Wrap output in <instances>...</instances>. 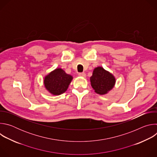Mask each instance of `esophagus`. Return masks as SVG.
Segmentation results:
<instances>
[{
  "label": "esophagus",
  "mask_w": 157,
  "mask_h": 157,
  "mask_svg": "<svg viewBox=\"0 0 157 157\" xmlns=\"http://www.w3.org/2000/svg\"><path fill=\"white\" fill-rule=\"evenodd\" d=\"M78 75L81 77H82V78H86V75L84 73H79Z\"/></svg>",
  "instance_id": "obj_1"
}]
</instances>
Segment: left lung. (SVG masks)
Segmentation results:
<instances>
[{"label":"left lung","instance_id":"8db88e82","mask_svg":"<svg viewBox=\"0 0 157 157\" xmlns=\"http://www.w3.org/2000/svg\"><path fill=\"white\" fill-rule=\"evenodd\" d=\"M90 81L94 91L97 94L104 95L114 87L116 78L113 74L105 70L102 67L98 66L94 69Z\"/></svg>","mask_w":157,"mask_h":157}]
</instances>
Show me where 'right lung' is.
<instances>
[{
    "label": "right lung",
    "instance_id": "obj_1",
    "mask_svg": "<svg viewBox=\"0 0 157 157\" xmlns=\"http://www.w3.org/2000/svg\"><path fill=\"white\" fill-rule=\"evenodd\" d=\"M73 76L66 74L61 68H56L44 78L43 83L47 90L54 96H58L68 89Z\"/></svg>",
    "mask_w": 157,
    "mask_h": 157
}]
</instances>
